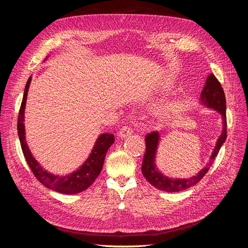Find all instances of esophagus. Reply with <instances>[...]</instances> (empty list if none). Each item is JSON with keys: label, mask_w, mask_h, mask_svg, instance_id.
I'll list each match as a JSON object with an SVG mask.
<instances>
[{"label": "esophagus", "mask_w": 248, "mask_h": 248, "mask_svg": "<svg viewBox=\"0 0 248 248\" xmlns=\"http://www.w3.org/2000/svg\"><path fill=\"white\" fill-rule=\"evenodd\" d=\"M131 133H132V129L129 126H123L119 131V137L120 138H127V137H129Z\"/></svg>", "instance_id": "esophagus-1"}]
</instances>
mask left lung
<instances>
[{"mask_svg": "<svg viewBox=\"0 0 248 248\" xmlns=\"http://www.w3.org/2000/svg\"><path fill=\"white\" fill-rule=\"evenodd\" d=\"M201 99L202 102L206 104L207 107L219 111L223 120V129L221 132V136L217 140L215 149L211 155V158H210V162L200 172H198L196 176H193L189 179H171L163 176L161 172L157 170L154 162L157 146H158L159 134L157 131H152L151 133H148L147 137L145 138L146 152L144 155V159H142L141 172L147 181L151 185H153L155 188H158L159 190L167 192H178L185 190L199 183L202 179V177L208 172L210 167L212 166L215 157L218 154L221 146L223 145L224 140H227L226 96H224V92L220 82L215 78L213 73L209 74V77L207 78L206 85L201 93Z\"/></svg>", "mask_w": 248, "mask_h": 248, "instance_id": "left-lung-1", "label": "left lung"}]
</instances>
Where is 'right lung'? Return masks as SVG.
<instances>
[{
	"instance_id": "obj_1",
	"label": "right lung",
	"mask_w": 248,
	"mask_h": 248,
	"mask_svg": "<svg viewBox=\"0 0 248 248\" xmlns=\"http://www.w3.org/2000/svg\"><path fill=\"white\" fill-rule=\"evenodd\" d=\"M30 82H31V78L27 81L17 120V132L20 140V146L29 167L31 169L36 179L38 180L41 184H43L51 190L65 194H74L84 191L88 187L91 186L92 183L96 180V178L99 176L108 150L115 141L114 134H100L99 138L96 140V144L92 150L91 154H90L89 158L78 170L72 172V174L67 175L65 177H59L50 174V172H48L46 170H43L40 167V164L37 162V160H35V158L32 156L25 138V107Z\"/></svg>"
}]
</instances>
